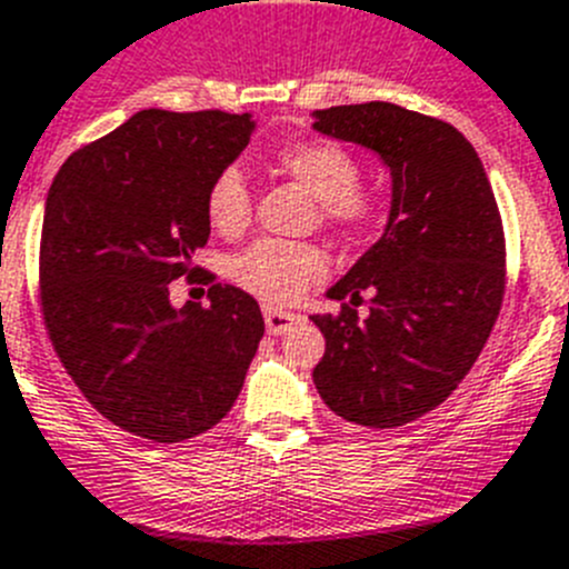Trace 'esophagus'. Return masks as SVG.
<instances>
[{
    "mask_svg": "<svg viewBox=\"0 0 569 569\" xmlns=\"http://www.w3.org/2000/svg\"><path fill=\"white\" fill-rule=\"evenodd\" d=\"M263 317H266V331L274 337L286 335V331H291L297 322H300V315H295V311L274 309V306H266Z\"/></svg>",
    "mask_w": 569,
    "mask_h": 569,
    "instance_id": "34e87169",
    "label": "esophagus"
}]
</instances>
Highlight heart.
Wrapping results in <instances>:
<instances>
[{
  "label": "heart",
  "instance_id": "b5f03b06",
  "mask_svg": "<svg viewBox=\"0 0 569 569\" xmlns=\"http://www.w3.org/2000/svg\"><path fill=\"white\" fill-rule=\"evenodd\" d=\"M278 167L320 201L322 221L340 229L366 227L377 218L380 201L357 187L360 163L337 141H303L278 152ZM252 192L238 167H227L207 189V221L223 238H234L249 227ZM326 274V254L311 243L258 240L229 263V278L249 295L269 303H291Z\"/></svg>",
  "mask_w": 569,
  "mask_h": 569
}]
</instances>
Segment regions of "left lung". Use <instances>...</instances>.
<instances>
[{"mask_svg": "<svg viewBox=\"0 0 569 569\" xmlns=\"http://www.w3.org/2000/svg\"><path fill=\"white\" fill-rule=\"evenodd\" d=\"M311 130L366 147L391 178L380 240L329 291L337 317L315 368L322 402L348 422L397 428L453 393L488 342L505 291V234L482 161L457 127L388 104L311 112ZM368 290L369 317L355 305Z\"/></svg>", "mask_w": 569, "mask_h": 569, "instance_id": "obj_1", "label": "left lung"}]
</instances>
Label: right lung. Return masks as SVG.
Here are the masks:
<instances>
[{"instance_id":"obj_1","label":"right lung","mask_w":569,"mask_h":569,"mask_svg":"<svg viewBox=\"0 0 569 569\" xmlns=\"http://www.w3.org/2000/svg\"><path fill=\"white\" fill-rule=\"evenodd\" d=\"M252 112L141 110L61 163L44 203L42 306L90 406L136 437L181 442L234 406L263 337L252 295L209 306L170 283L209 240L207 189L247 150Z\"/></svg>"}]
</instances>
